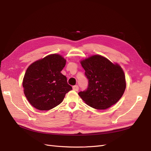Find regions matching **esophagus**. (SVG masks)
<instances>
[{
  "mask_svg": "<svg viewBox=\"0 0 151 151\" xmlns=\"http://www.w3.org/2000/svg\"><path fill=\"white\" fill-rule=\"evenodd\" d=\"M72 89L74 91H77L79 90V86H74L72 87Z\"/></svg>",
  "mask_w": 151,
  "mask_h": 151,
  "instance_id": "1",
  "label": "esophagus"
}]
</instances>
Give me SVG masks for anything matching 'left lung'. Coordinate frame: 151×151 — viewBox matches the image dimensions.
Returning a JSON list of instances; mask_svg holds the SVG:
<instances>
[{
  "label": "left lung",
  "instance_id": "8db88e82",
  "mask_svg": "<svg viewBox=\"0 0 151 151\" xmlns=\"http://www.w3.org/2000/svg\"><path fill=\"white\" fill-rule=\"evenodd\" d=\"M81 63L88 79V87L78 94L87 104L105 109L119 101L126 88L125 74L119 65L99 55L86 58Z\"/></svg>",
  "mask_w": 151,
  "mask_h": 151
}]
</instances>
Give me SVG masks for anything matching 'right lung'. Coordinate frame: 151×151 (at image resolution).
<instances>
[{"label":"right lung","instance_id":"1","mask_svg":"<svg viewBox=\"0 0 151 151\" xmlns=\"http://www.w3.org/2000/svg\"><path fill=\"white\" fill-rule=\"evenodd\" d=\"M66 60L52 54L33 62L27 68L22 81L24 93L29 103L40 110H49L60 104L72 89L60 72Z\"/></svg>","mask_w":151,"mask_h":151}]
</instances>
